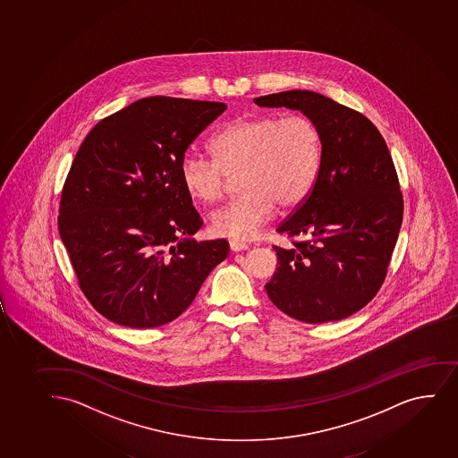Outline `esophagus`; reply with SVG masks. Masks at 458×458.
Returning <instances> with one entry per match:
<instances>
[{"label": "esophagus", "mask_w": 458, "mask_h": 458, "mask_svg": "<svg viewBox=\"0 0 458 458\" xmlns=\"http://www.w3.org/2000/svg\"><path fill=\"white\" fill-rule=\"evenodd\" d=\"M229 248H231L232 252H242V250H248L249 246L246 242H240V240H231Z\"/></svg>", "instance_id": "obj_1"}]
</instances>
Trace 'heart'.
I'll use <instances>...</instances> for the list:
<instances>
[{"label":"heart","instance_id":"1","mask_svg":"<svg viewBox=\"0 0 458 458\" xmlns=\"http://www.w3.org/2000/svg\"><path fill=\"white\" fill-rule=\"evenodd\" d=\"M209 151L212 158L184 156V190L195 200L216 203L229 177L240 175L242 194L214 212L210 226L223 237L252 238L276 206L293 209L307 199L321 165L322 137L305 114L238 117L212 136Z\"/></svg>","mask_w":458,"mask_h":458}]
</instances>
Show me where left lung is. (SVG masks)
Segmentation results:
<instances>
[{"instance_id":"left-lung-1","label":"left lung","mask_w":458,"mask_h":458,"mask_svg":"<svg viewBox=\"0 0 458 458\" xmlns=\"http://www.w3.org/2000/svg\"><path fill=\"white\" fill-rule=\"evenodd\" d=\"M253 102L302 111L322 137L313 188L276 227L293 246H274L278 267L266 284L268 298L298 321H341L369 304L386 278L403 218L393 157L369 117L315 91Z\"/></svg>"}]
</instances>
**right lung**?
Segmentation results:
<instances>
[{"label": "right lung", "instance_id": "obj_1", "mask_svg": "<svg viewBox=\"0 0 458 458\" xmlns=\"http://www.w3.org/2000/svg\"><path fill=\"white\" fill-rule=\"evenodd\" d=\"M226 104L151 96L87 134L64 183L58 227L89 304L119 326L179 318L226 240L197 242L203 220L180 177L186 149Z\"/></svg>", "mask_w": 458, "mask_h": 458}]
</instances>
